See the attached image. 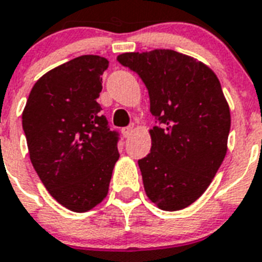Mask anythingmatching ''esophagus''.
<instances>
[{
    "instance_id": "34e87169",
    "label": "esophagus",
    "mask_w": 262,
    "mask_h": 262,
    "mask_svg": "<svg viewBox=\"0 0 262 262\" xmlns=\"http://www.w3.org/2000/svg\"><path fill=\"white\" fill-rule=\"evenodd\" d=\"M133 133H134L133 127H124V128L122 129V134L124 138H129V136L133 135Z\"/></svg>"
}]
</instances>
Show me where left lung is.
I'll use <instances>...</instances> for the list:
<instances>
[{
    "instance_id": "1",
    "label": "left lung",
    "mask_w": 262,
    "mask_h": 262,
    "mask_svg": "<svg viewBox=\"0 0 262 262\" xmlns=\"http://www.w3.org/2000/svg\"><path fill=\"white\" fill-rule=\"evenodd\" d=\"M143 80L158 124L140 159L144 191L166 211L182 210L206 191L228 151L230 110L213 69L171 49L118 56Z\"/></svg>"
}]
</instances>
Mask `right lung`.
Instances as JSON below:
<instances>
[{
  "label": "right lung",
  "instance_id": "right-lung-1",
  "mask_svg": "<svg viewBox=\"0 0 262 262\" xmlns=\"http://www.w3.org/2000/svg\"><path fill=\"white\" fill-rule=\"evenodd\" d=\"M108 60L84 55L51 69L23 111L30 162L58 204L84 213L104 200L119 159L118 135L97 99Z\"/></svg>",
  "mask_w": 262,
  "mask_h": 262
}]
</instances>
